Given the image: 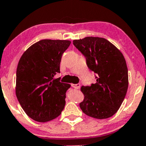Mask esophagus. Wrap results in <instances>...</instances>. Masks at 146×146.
Wrapping results in <instances>:
<instances>
[{
	"mask_svg": "<svg viewBox=\"0 0 146 146\" xmlns=\"http://www.w3.org/2000/svg\"><path fill=\"white\" fill-rule=\"evenodd\" d=\"M71 86L73 87L74 88H76V89H79V88H80V84H72Z\"/></svg>",
	"mask_w": 146,
	"mask_h": 146,
	"instance_id": "1",
	"label": "esophagus"
}]
</instances>
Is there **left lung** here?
<instances>
[{"label":"left lung","mask_w":146,"mask_h":146,"mask_svg":"<svg viewBox=\"0 0 146 146\" xmlns=\"http://www.w3.org/2000/svg\"><path fill=\"white\" fill-rule=\"evenodd\" d=\"M73 43L85 57L88 68L96 74V83L82 86L84 100L80 104V108L93 118L112 117L121 106L128 90V68L124 57L103 38L86 37Z\"/></svg>","instance_id":"left-lung-1"}]
</instances>
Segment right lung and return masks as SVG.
<instances>
[{"instance_id":"right-lung-1","label":"right lung","mask_w":146,"mask_h":146,"mask_svg":"<svg viewBox=\"0 0 146 146\" xmlns=\"http://www.w3.org/2000/svg\"><path fill=\"white\" fill-rule=\"evenodd\" d=\"M70 44L69 40H42L31 45L19 60L16 97L27 115L35 121L53 119L64 108L71 85L53 78L60 73L62 56Z\"/></svg>"}]
</instances>
